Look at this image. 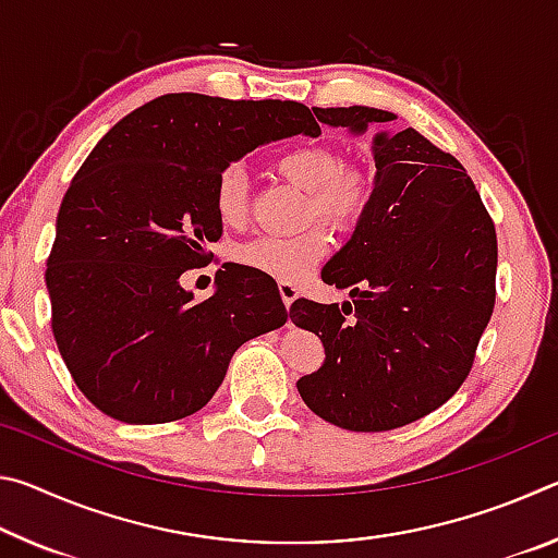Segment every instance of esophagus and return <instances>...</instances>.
I'll list each match as a JSON object with an SVG mask.
<instances>
[{"instance_id":"esophagus-1","label":"esophagus","mask_w":558,"mask_h":558,"mask_svg":"<svg viewBox=\"0 0 558 558\" xmlns=\"http://www.w3.org/2000/svg\"><path fill=\"white\" fill-rule=\"evenodd\" d=\"M278 290H280V298H282V302H286V307H290L292 302L298 300V286H292V282H288V280H280V282H278Z\"/></svg>"}]
</instances>
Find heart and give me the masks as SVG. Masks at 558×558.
Returning a JSON list of instances; mask_svg holds the SVG:
<instances>
[{
    "instance_id": "b5f03b06",
    "label": "heart",
    "mask_w": 558,
    "mask_h": 558,
    "mask_svg": "<svg viewBox=\"0 0 558 558\" xmlns=\"http://www.w3.org/2000/svg\"><path fill=\"white\" fill-rule=\"evenodd\" d=\"M276 172L300 189H307V219H323L337 231H352L369 214L376 177L359 162H342L327 145L292 147L276 159ZM214 209L223 226H241L248 219V179L241 165L221 169L214 186ZM332 239L323 223L300 233H266L233 248L239 266L295 282L305 278L329 253Z\"/></svg>"
}]
</instances>
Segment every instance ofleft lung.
<instances>
[{"instance_id":"obj_1","label":"left lung","mask_w":558,"mask_h":558,"mask_svg":"<svg viewBox=\"0 0 558 558\" xmlns=\"http://www.w3.org/2000/svg\"><path fill=\"white\" fill-rule=\"evenodd\" d=\"M319 122L364 132L386 110L315 108ZM376 194L349 243L323 268L352 302L298 298L290 319L325 344L298 391L327 423L393 430L456 393L495 310L497 233L456 157L405 128L374 137Z\"/></svg>"}]
</instances>
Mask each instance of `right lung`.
<instances>
[{"label":"right lung","instance_id":"add662e5","mask_svg":"<svg viewBox=\"0 0 558 558\" xmlns=\"http://www.w3.org/2000/svg\"><path fill=\"white\" fill-rule=\"evenodd\" d=\"M319 135L295 100L167 93L93 147L65 192L46 260L51 329L83 396L110 418L153 426L211 401L235 349L286 325L270 276L239 263L202 302L182 272L214 258L221 169L290 135Z\"/></svg>","mask_w":558,"mask_h":558}]
</instances>
